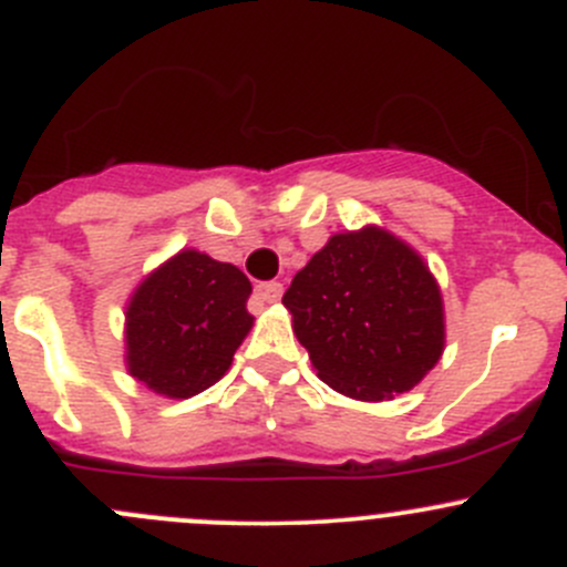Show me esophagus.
<instances>
[{
    "label": "esophagus",
    "instance_id": "34e87169",
    "mask_svg": "<svg viewBox=\"0 0 567 567\" xmlns=\"http://www.w3.org/2000/svg\"><path fill=\"white\" fill-rule=\"evenodd\" d=\"M255 296L260 301H266V305H274V301H279V296H282V282H277V279H271V282H260L257 285Z\"/></svg>",
    "mask_w": 567,
    "mask_h": 567
}]
</instances>
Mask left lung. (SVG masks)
<instances>
[{
  "mask_svg": "<svg viewBox=\"0 0 567 567\" xmlns=\"http://www.w3.org/2000/svg\"><path fill=\"white\" fill-rule=\"evenodd\" d=\"M282 305L318 379L348 398L409 392L442 357L436 279L414 249L379 227L331 236Z\"/></svg>",
  "mask_w": 567,
  "mask_h": 567,
  "instance_id": "obj_1",
  "label": "left lung"
}]
</instances>
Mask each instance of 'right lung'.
<instances>
[{"instance_id": "add662e5", "label": "right lung", "mask_w": 567, "mask_h": 567, "mask_svg": "<svg viewBox=\"0 0 567 567\" xmlns=\"http://www.w3.org/2000/svg\"><path fill=\"white\" fill-rule=\"evenodd\" d=\"M251 282L241 268L186 249L136 288L125 312L134 379L167 398H192L227 373L251 329Z\"/></svg>"}]
</instances>
